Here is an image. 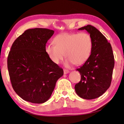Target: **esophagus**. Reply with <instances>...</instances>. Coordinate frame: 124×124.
Instances as JSON below:
<instances>
[{
    "label": "esophagus",
    "instance_id": "obj_1",
    "mask_svg": "<svg viewBox=\"0 0 124 124\" xmlns=\"http://www.w3.org/2000/svg\"><path fill=\"white\" fill-rule=\"evenodd\" d=\"M63 72H64V74H68L69 73V71L68 70L64 69L63 70Z\"/></svg>",
    "mask_w": 124,
    "mask_h": 124
}]
</instances>
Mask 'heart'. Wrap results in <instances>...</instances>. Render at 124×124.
I'll list each match as a JSON object with an SVG mask.
<instances>
[{"label": "heart", "mask_w": 124, "mask_h": 124, "mask_svg": "<svg viewBox=\"0 0 124 124\" xmlns=\"http://www.w3.org/2000/svg\"><path fill=\"white\" fill-rule=\"evenodd\" d=\"M55 44H48L45 51L54 63L58 64L67 58L65 66L69 67L75 64L81 66L86 62L93 50V40L88 33H62L54 38Z\"/></svg>", "instance_id": "b5f03b06"}]
</instances>
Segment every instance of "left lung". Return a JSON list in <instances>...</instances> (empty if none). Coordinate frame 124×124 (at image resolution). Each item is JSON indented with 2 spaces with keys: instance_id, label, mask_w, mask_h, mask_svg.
Returning <instances> with one entry per match:
<instances>
[{
  "instance_id": "obj_1",
  "label": "left lung",
  "mask_w": 124,
  "mask_h": 124,
  "mask_svg": "<svg viewBox=\"0 0 124 124\" xmlns=\"http://www.w3.org/2000/svg\"><path fill=\"white\" fill-rule=\"evenodd\" d=\"M84 30L91 36L93 50L88 60L77 69L81 78L75 90L80 98L91 100L99 97L109 88L114 59L111 45L101 32L91 25L78 29Z\"/></svg>"
}]
</instances>
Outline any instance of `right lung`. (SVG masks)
I'll return each instance as SVG.
<instances>
[{
  "label": "right lung",
  "mask_w": 124,
  "mask_h": 124,
  "mask_svg": "<svg viewBox=\"0 0 124 124\" xmlns=\"http://www.w3.org/2000/svg\"><path fill=\"white\" fill-rule=\"evenodd\" d=\"M54 33L47 29H28L15 40L8 57L12 87L24 100L43 103L49 100L63 70L45 51Z\"/></svg>",
  "instance_id": "add662e5"
}]
</instances>
